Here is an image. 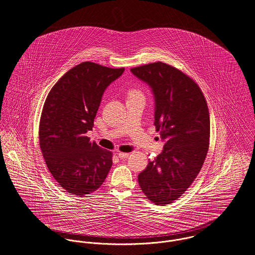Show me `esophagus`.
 Masks as SVG:
<instances>
[{
    "label": "esophagus",
    "mask_w": 255,
    "mask_h": 255,
    "mask_svg": "<svg viewBox=\"0 0 255 255\" xmlns=\"http://www.w3.org/2000/svg\"><path fill=\"white\" fill-rule=\"evenodd\" d=\"M118 156H119V158H121V159H127V158L129 156V154H128V153H124V152H119V153H118Z\"/></svg>",
    "instance_id": "esophagus-1"
}]
</instances>
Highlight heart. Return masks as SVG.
I'll return each mask as SVG.
<instances>
[{"instance_id": "heart-1", "label": "heart", "mask_w": 255, "mask_h": 255, "mask_svg": "<svg viewBox=\"0 0 255 255\" xmlns=\"http://www.w3.org/2000/svg\"><path fill=\"white\" fill-rule=\"evenodd\" d=\"M136 94H140L137 90H135V89H130L129 91H128V96H130V95H136Z\"/></svg>"}]
</instances>
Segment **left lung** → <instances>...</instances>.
I'll return each instance as SVG.
<instances>
[{"mask_svg":"<svg viewBox=\"0 0 255 255\" xmlns=\"http://www.w3.org/2000/svg\"><path fill=\"white\" fill-rule=\"evenodd\" d=\"M130 71L152 88L154 126L165 140L162 153L138 175V183L151 202L170 204L191 185L205 161L210 139L207 102L191 77L168 64Z\"/></svg>","mask_w":255,"mask_h":255,"instance_id":"obj_1","label":"left lung"}]
</instances>
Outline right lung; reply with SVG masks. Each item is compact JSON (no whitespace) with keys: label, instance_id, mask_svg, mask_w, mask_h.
Here are the masks:
<instances>
[{"label":"right lung","instance_id":"add662e5","mask_svg":"<svg viewBox=\"0 0 255 255\" xmlns=\"http://www.w3.org/2000/svg\"><path fill=\"white\" fill-rule=\"evenodd\" d=\"M125 72L83 62L65 73L50 90L39 124V144L46 165L67 192L84 196L108 176L113 153L91 142L102 95Z\"/></svg>","mask_w":255,"mask_h":255}]
</instances>
